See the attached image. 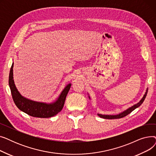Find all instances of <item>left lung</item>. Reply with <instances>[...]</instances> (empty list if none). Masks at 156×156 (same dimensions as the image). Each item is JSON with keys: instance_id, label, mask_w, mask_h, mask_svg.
Instances as JSON below:
<instances>
[{"instance_id": "obj_1", "label": "left lung", "mask_w": 156, "mask_h": 156, "mask_svg": "<svg viewBox=\"0 0 156 156\" xmlns=\"http://www.w3.org/2000/svg\"><path fill=\"white\" fill-rule=\"evenodd\" d=\"M147 91H148V89L147 88L146 90V92L145 93V94L144 95L143 97L142 98V99L139 101L138 103H136V104L132 105V107H130L129 108H128L126 110L124 111L121 112V113H119L118 114H114V115H111V114H99L98 113V116H99V117L102 118H104V119H119V118H123L126 116H127L128 114H129L130 112H132L133 110H135L136 108H138L139 106H140L142 103L144 101L145 97H146V95H147ZM89 99H90V96H88Z\"/></svg>"}]
</instances>
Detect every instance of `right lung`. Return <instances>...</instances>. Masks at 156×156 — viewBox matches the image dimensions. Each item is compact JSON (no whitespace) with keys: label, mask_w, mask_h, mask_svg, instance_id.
<instances>
[{"label":"right lung","mask_w":156,"mask_h":156,"mask_svg":"<svg viewBox=\"0 0 156 156\" xmlns=\"http://www.w3.org/2000/svg\"><path fill=\"white\" fill-rule=\"evenodd\" d=\"M13 65L10 69L9 85L13 101L18 108L28 115L41 118L52 117L59 113L63 108L66 97L69 90L71 83L68 84L59 95L57 100L51 103L37 102L23 97L18 90L13 80Z\"/></svg>","instance_id":"1"}]
</instances>
